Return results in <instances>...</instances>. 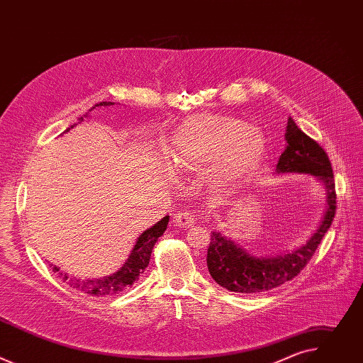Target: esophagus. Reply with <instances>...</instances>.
<instances>
[{"instance_id": "obj_1", "label": "esophagus", "mask_w": 363, "mask_h": 363, "mask_svg": "<svg viewBox=\"0 0 363 363\" xmlns=\"http://www.w3.org/2000/svg\"><path fill=\"white\" fill-rule=\"evenodd\" d=\"M174 223L181 228L182 227H191L195 223V216L191 214L189 211H178L174 216Z\"/></svg>"}]
</instances>
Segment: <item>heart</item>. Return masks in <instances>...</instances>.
<instances>
[{
	"label": "heart",
	"instance_id": "1",
	"mask_svg": "<svg viewBox=\"0 0 363 363\" xmlns=\"http://www.w3.org/2000/svg\"><path fill=\"white\" fill-rule=\"evenodd\" d=\"M264 138L245 122L217 115H199L185 121L172 136L167 155L179 169L210 167L218 181L247 174L264 153Z\"/></svg>",
	"mask_w": 363,
	"mask_h": 363
}]
</instances>
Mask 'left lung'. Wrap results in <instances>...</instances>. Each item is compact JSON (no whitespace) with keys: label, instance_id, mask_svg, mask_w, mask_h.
Instances as JSON below:
<instances>
[{"label":"left lung","instance_id":"left-lung-1","mask_svg":"<svg viewBox=\"0 0 363 363\" xmlns=\"http://www.w3.org/2000/svg\"><path fill=\"white\" fill-rule=\"evenodd\" d=\"M286 140L287 146L277 162L276 171L319 177L328 189L326 214L318 231L303 247L277 258L251 257L220 233H213L206 252V266L211 277L230 291L262 293L294 279L313 257L335 218L336 189L328 153L315 139L307 136L291 118L287 122Z\"/></svg>","mask_w":363,"mask_h":363}]
</instances>
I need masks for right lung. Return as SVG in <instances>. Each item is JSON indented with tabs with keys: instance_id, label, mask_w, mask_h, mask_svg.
<instances>
[{
	"instance_id": "1",
	"label": "right lung",
	"mask_w": 363,
	"mask_h": 363,
	"mask_svg": "<svg viewBox=\"0 0 363 363\" xmlns=\"http://www.w3.org/2000/svg\"><path fill=\"white\" fill-rule=\"evenodd\" d=\"M111 105H115V103L100 101V103H97V105H94L89 112H91L97 106H111ZM84 118H87V113L84 115ZM82 121H83V118H80V122ZM80 122H77V123H80ZM77 123H73L69 129H66V132H69L72 128L77 126ZM168 221H169V217L167 216L160 223H157L153 227H150L149 230H146L145 233L140 234V237L138 238L126 263L118 273H115L106 279H97V280L70 279L67 274H63V273H59V276L63 279V281L67 280L73 289H76L84 294L93 296V297H109V296L119 294V293L125 291L126 289H129L143 274V272L147 267L149 260H150L152 248H153L155 242H157V240L167 230ZM53 272L56 273V272H59V269L53 267Z\"/></svg>"
}]
</instances>
